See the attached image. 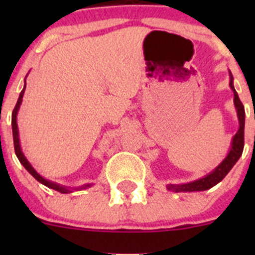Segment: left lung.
<instances>
[{"label":"left lung","instance_id":"8db88e82","mask_svg":"<svg viewBox=\"0 0 255 255\" xmlns=\"http://www.w3.org/2000/svg\"><path fill=\"white\" fill-rule=\"evenodd\" d=\"M231 89L233 90V94H235V106L237 109V115L239 120V129L236 133V135L233 137L232 140V148H231L230 154L227 155V158L215 169L211 174H208L202 179L196 180V181L189 182V184H181V185H168L169 190H173L175 192H182V191H205V190L211 189L215 185H217L218 182L222 181L225 179V176L230 173L231 169L233 168L236 163L238 161V159L241 158L242 153H243L244 148V122H246V112H244V106L243 104L239 100L237 91L235 90L233 86V76L231 74V81H230Z\"/></svg>","mask_w":255,"mask_h":255}]
</instances>
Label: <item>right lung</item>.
Returning a JSON list of instances; mask_svg holds the SVG:
<instances>
[{
    "label": "right lung",
    "mask_w": 255,
    "mask_h": 255,
    "mask_svg": "<svg viewBox=\"0 0 255 255\" xmlns=\"http://www.w3.org/2000/svg\"><path fill=\"white\" fill-rule=\"evenodd\" d=\"M24 90H25V84H24V87H23V90H22V91H20L19 97H18V101H17L16 106H14L13 112H12V132H13L14 151H16V155H17L18 160H19L20 164H22V165L24 166V168L27 169L28 171H29L30 175L34 177L35 180H38V181H39V182H42L43 185H45V186L50 187V189L56 190V191L61 192V194H68V192H71L70 190H68V189H66V187L60 186V185L55 184V182L49 181V180H45L44 177L40 176L39 174H38L37 171H35L34 169L32 168V165H30V164L28 163V160H27V159H25V156L23 155L22 150H20L19 137H18V127H17V112H18V110H19L20 104H22V97H23V94H24ZM89 186H90V185H85V186H82V189H85V187H89Z\"/></svg>",
    "instance_id": "obj_1"
}]
</instances>
